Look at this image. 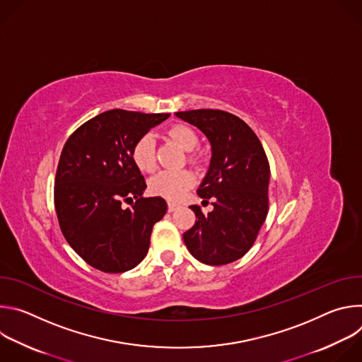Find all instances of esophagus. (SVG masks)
<instances>
[{
	"instance_id": "esophagus-1",
	"label": "esophagus",
	"mask_w": 362,
	"mask_h": 362,
	"mask_svg": "<svg viewBox=\"0 0 362 362\" xmlns=\"http://www.w3.org/2000/svg\"><path fill=\"white\" fill-rule=\"evenodd\" d=\"M179 209V204L177 203H173V202H169L168 203V211L169 212H175V211H177Z\"/></svg>"
}]
</instances>
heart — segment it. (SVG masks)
Listing matches in <instances>:
<instances>
[{
  "instance_id": "b5f03b06",
  "label": "heart",
  "mask_w": 362,
  "mask_h": 362,
  "mask_svg": "<svg viewBox=\"0 0 362 362\" xmlns=\"http://www.w3.org/2000/svg\"><path fill=\"white\" fill-rule=\"evenodd\" d=\"M169 137L177 143L183 150L192 151L199 144L196 132L186 124H176L169 129ZM189 162L197 163L199 158L196 154H189ZM132 160L134 166L146 173H150L156 168V158H154V139L150 133L143 134L132 148ZM194 185V176L189 170H163L154 175L148 182V190L154 196H160L166 200L176 202Z\"/></svg>"
}]
</instances>
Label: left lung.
Instances as JSON below:
<instances>
[{"label":"left lung","mask_w":362,"mask_h":362,"mask_svg":"<svg viewBox=\"0 0 362 362\" xmlns=\"http://www.w3.org/2000/svg\"><path fill=\"white\" fill-rule=\"evenodd\" d=\"M176 116L204 133L212 146L209 170L197 189L214 211L203 215L190 206L194 225L183 233L189 252L206 265L235 262L252 247L268 208L269 162L253 130L238 116L223 110L200 109Z\"/></svg>","instance_id":"obj_1"}]
</instances>
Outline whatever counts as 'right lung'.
I'll use <instances>...</instances> for the list:
<instances>
[{
    "label": "right lung",
    "instance_id": "1",
    "mask_svg": "<svg viewBox=\"0 0 362 362\" xmlns=\"http://www.w3.org/2000/svg\"><path fill=\"white\" fill-rule=\"evenodd\" d=\"M170 115L115 109L81 124L66 141L56 173L54 204L69 245L93 268L120 274L147 255L163 197H143L144 177L132 160L134 143ZM130 201L132 209H124Z\"/></svg>",
    "mask_w": 362,
    "mask_h": 362
}]
</instances>
